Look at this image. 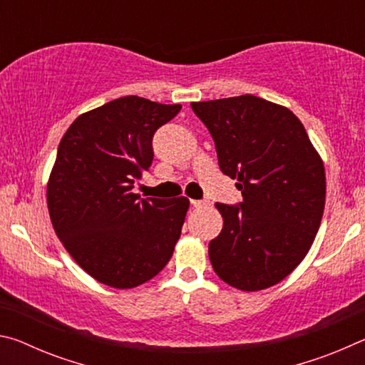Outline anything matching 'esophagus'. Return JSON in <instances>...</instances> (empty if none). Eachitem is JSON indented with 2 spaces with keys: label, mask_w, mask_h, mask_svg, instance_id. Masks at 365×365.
<instances>
[{
  "label": "esophagus",
  "mask_w": 365,
  "mask_h": 365,
  "mask_svg": "<svg viewBox=\"0 0 365 365\" xmlns=\"http://www.w3.org/2000/svg\"><path fill=\"white\" fill-rule=\"evenodd\" d=\"M191 206H193V207L207 206V201H202V200H191Z\"/></svg>",
  "instance_id": "obj_1"
}]
</instances>
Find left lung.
<instances>
[{
	"label": "left lung",
	"mask_w": 365,
	"mask_h": 365,
	"mask_svg": "<svg viewBox=\"0 0 365 365\" xmlns=\"http://www.w3.org/2000/svg\"><path fill=\"white\" fill-rule=\"evenodd\" d=\"M215 143L219 168L238 180L240 205L215 202L224 217L209 259L243 292L282 282L311 250L325 206L324 163L288 108L243 95L191 103Z\"/></svg>",
	"instance_id": "1"
}]
</instances>
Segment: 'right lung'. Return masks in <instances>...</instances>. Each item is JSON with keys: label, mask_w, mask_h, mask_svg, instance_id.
<instances>
[{"label": "right lung", "mask_w": 365, "mask_h": 365, "mask_svg": "<svg viewBox=\"0 0 365 365\" xmlns=\"http://www.w3.org/2000/svg\"><path fill=\"white\" fill-rule=\"evenodd\" d=\"M180 104L123 96L78 115L67 128L46 190L48 211L64 248L104 285L133 288L174 255L188 197L132 193L153 163V137Z\"/></svg>", "instance_id": "add662e5"}]
</instances>
